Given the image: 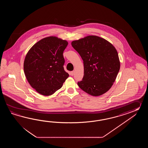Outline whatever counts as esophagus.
Returning a JSON list of instances; mask_svg holds the SVG:
<instances>
[{
	"label": "esophagus",
	"instance_id": "esophagus-1",
	"mask_svg": "<svg viewBox=\"0 0 148 148\" xmlns=\"http://www.w3.org/2000/svg\"><path fill=\"white\" fill-rule=\"evenodd\" d=\"M74 74H75V71H71L70 72V75H74Z\"/></svg>",
	"mask_w": 148,
	"mask_h": 148
}]
</instances>
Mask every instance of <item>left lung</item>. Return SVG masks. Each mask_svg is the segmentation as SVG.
Listing matches in <instances>:
<instances>
[{
	"mask_svg": "<svg viewBox=\"0 0 148 148\" xmlns=\"http://www.w3.org/2000/svg\"><path fill=\"white\" fill-rule=\"evenodd\" d=\"M84 61V75L78 85L91 96L107 92L113 85L120 69L116 49L108 41L89 35L71 42Z\"/></svg>",
	"mask_w": 148,
	"mask_h": 148,
	"instance_id": "obj_1",
	"label": "left lung"
}]
</instances>
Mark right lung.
Masks as SVG:
<instances>
[{
	"label": "right lung",
	"mask_w": 148,
	"mask_h": 148,
	"mask_svg": "<svg viewBox=\"0 0 148 148\" xmlns=\"http://www.w3.org/2000/svg\"><path fill=\"white\" fill-rule=\"evenodd\" d=\"M68 42L55 36L44 38L28 51L24 62L26 78L39 94L50 96L62 87L69 77L63 68Z\"/></svg>",
	"instance_id": "right-lung-1"
}]
</instances>
